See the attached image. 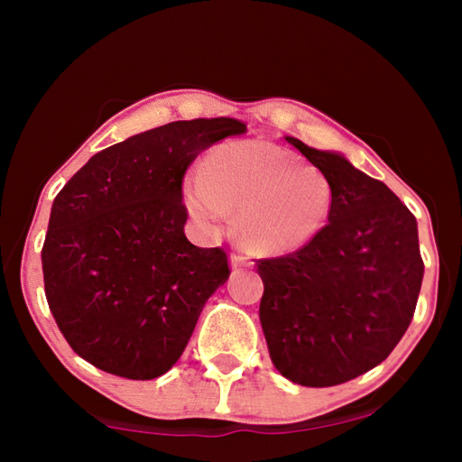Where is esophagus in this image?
Here are the masks:
<instances>
[{"label": "esophagus", "instance_id": "obj_1", "mask_svg": "<svg viewBox=\"0 0 462 462\" xmlns=\"http://www.w3.org/2000/svg\"><path fill=\"white\" fill-rule=\"evenodd\" d=\"M230 264H232V269H240V267H246L248 261H246L242 254L232 253V254H230Z\"/></svg>", "mask_w": 462, "mask_h": 462}]
</instances>
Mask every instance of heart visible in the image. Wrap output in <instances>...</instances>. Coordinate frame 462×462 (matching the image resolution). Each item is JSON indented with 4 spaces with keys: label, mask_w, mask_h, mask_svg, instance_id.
Segmentation results:
<instances>
[{
    "label": "heart",
    "mask_w": 462,
    "mask_h": 462,
    "mask_svg": "<svg viewBox=\"0 0 462 462\" xmlns=\"http://www.w3.org/2000/svg\"><path fill=\"white\" fill-rule=\"evenodd\" d=\"M332 199V183L322 171L263 140L214 148L185 189L195 222L216 230L238 212L240 242L263 256L310 245L326 226Z\"/></svg>",
    "instance_id": "b5f03b06"
}]
</instances>
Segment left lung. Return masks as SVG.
Returning <instances> with one entry per match:
<instances>
[{"instance_id":"8db88e82","label":"left lung","mask_w":462,"mask_h":462,"mask_svg":"<svg viewBox=\"0 0 462 462\" xmlns=\"http://www.w3.org/2000/svg\"><path fill=\"white\" fill-rule=\"evenodd\" d=\"M332 183L328 224L291 254L256 261L259 316L275 369L332 387L385 361L416 311L424 261L405 203L338 152L287 136Z\"/></svg>"}]
</instances>
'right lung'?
<instances>
[{"label":"right lung","instance_id":"right-lung-1","mask_svg":"<svg viewBox=\"0 0 462 462\" xmlns=\"http://www.w3.org/2000/svg\"><path fill=\"white\" fill-rule=\"evenodd\" d=\"M246 126L232 118L171 122L93 154L52 201L44 293L77 355L118 377L165 374L206 301L230 275L224 248L183 226V177L195 156Z\"/></svg>","mask_w":462,"mask_h":462}]
</instances>
